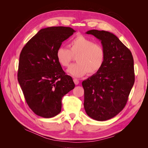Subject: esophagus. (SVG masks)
<instances>
[{
  "label": "esophagus",
  "instance_id": "34e87169",
  "mask_svg": "<svg viewBox=\"0 0 148 148\" xmlns=\"http://www.w3.org/2000/svg\"><path fill=\"white\" fill-rule=\"evenodd\" d=\"M73 82H74V83H75V84H78L79 83V82L78 81V79H77V78H74V79H73Z\"/></svg>",
  "mask_w": 148,
  "mask_h": 148
}]
</instances>
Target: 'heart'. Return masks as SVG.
Wrapping results in <instances>:
<instances>
[{
    "label": "heart",
    "instance_id": "obj_1",
    "mask_svg": "<svg viewBox=\"0 0 148 148\" xmlns=\"http://www.w3.org/2000/svg\"><path fill=\"white\" fill-rule=\"evenodd\" d=\"M69 49L64 46L58 47L56 59L64 67L69 65L73 56L77 63L71 65L67 72L74 77H82L89 73L95 75L104 66L106 60V51L101 44L95 43L92 39L83 35H78L70 40Z\"/></svg>",
    "mask_w": 148,
    "mask_h": 148
}]
</instances>
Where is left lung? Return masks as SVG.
I'll use <instances>...</instances> for the list:
<instances>
[{
	"label": "left lung",
	"instance_id": "obj_1",
	"mask_svg": "<svg viewBox=\"0 0 148 148\" xmlns=\"http://www.w3.org/2000/svg\"><path fill=\"white\" fill-rule=\"evenodd\" d=\"M101 41L106 60L101 70L82 82L84 107L87 115L97 121L117 115L126 105L135 83L134 62L131 51L114 34L89 30Z\"/></svg>",
	"mask_w": 148,
	"mask_h": 148
}]
</instances>
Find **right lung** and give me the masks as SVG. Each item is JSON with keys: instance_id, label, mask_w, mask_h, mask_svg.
Wrapping results in <instances>:
<instances>
[{"instance_id": "obj_1", "label": "right lung", "mask_w": 148, "mask_h": 148, "mask_svg": "<svg viewBox=\"0 0 148 148\" xmlns=\"http://www.w3.org/2000/svg\"><path fill=\"white\" fill-rule=\"evenodd\" d=\"M74 32L64 26L41 29L22 49L18 81L29 107L40 117L59 114L62 97L75 88L56 59L58 47Z\"/></svg>"}]
</instances>
